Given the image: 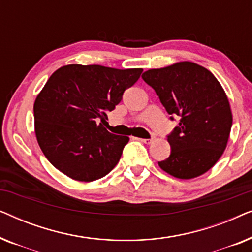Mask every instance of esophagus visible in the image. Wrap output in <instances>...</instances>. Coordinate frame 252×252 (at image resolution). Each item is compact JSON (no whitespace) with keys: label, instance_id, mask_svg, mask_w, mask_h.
<instances>
[{"label":"esophagus","instance_id":"esophagus-1","mask_svg":"<svg viewBox=\"0 0 252 252\" xmlns=\"http://www.w3.org/2000/svg\"><path fill=\"white\" fill-rule=\"evenodd\" d=\"M154 140H155V137H151V139H140V141H142V142L146 144H150Z\"/></svg>","mask_w":252,"mask_h":252}]
</instances>
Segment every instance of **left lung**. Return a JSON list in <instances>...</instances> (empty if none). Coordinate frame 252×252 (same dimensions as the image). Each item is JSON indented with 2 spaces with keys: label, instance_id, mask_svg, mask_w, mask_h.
Returning a JSON list of instances; mask_svg holds the SVG:
<instances>
[{
  "label": "left lung",
  "instance_id": "8db88e82",
  "mask_svg": "<svg viewBox=\"0 0 252 252\" xmlns=\"http://www.w3.org/2000/svg\"><path fill=\"white\" fill-rule=\"evenodd\" d=\"M142 78L166 111L180 117L167 136L170 157L158 161L159 167L185 180L204 174L221 157L232 128V110L222 86L208 68L192 62L151 68Z\"/></svg>",
  "mask_w": 252,
  "mask_h": 252
}]
</instances>
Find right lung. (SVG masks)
Here are the masks:
<instances>
[{
	"instance_id": "obj_1",
	"label": "right lung",
	"mask_w": 252,
	"mask_h": 252,
	"mask_svg": "<svg viewBox=\"0 0 252 252\" xmlns=\"http://www.w3.org/2000/svg\"><path fill=\"white\" fill-rule=\"evenodd\" d=\"M142 68L70 64L48 79L34 102L37 143L53 166L73 180L101 179L118 164L128 136L98 123L122 101Z\"/></svg>"
}]
</instances>
